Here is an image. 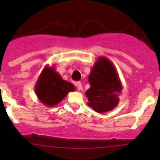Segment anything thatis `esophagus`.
I'll return each instance as SVG.
<instances>
[{
	"mask_svg": "<svg viewBox=\"0 0 160 160\" xmlns=\"http://www.w3.org/2000/svg\"><path fill=\"white\" fill-rule=\"evenodd\" d=\"M76 87H77L78 90H83V86H82V83H80V82H77V83H76Z\"/></svg>",
	"mask_w": 160,
	"mask_h": 160,
	"instance_id": "1",
	"label": "esophagus"
}]
</instances>
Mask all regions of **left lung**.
Masks as SVG:
<instances>
[{
	"mask_svg": "<svg viewBox=\"0 0 160 160\" xmlns=\"http://www.w3.org/2000/svg\"><path fill=\"white\" fill-rule=\"evenodd\" d=\"M90 88L86 91L88 105L98 113L112 111L118 104L122 82L114 64L104 56L94 62L88 76Z\"/></svg>",
	"mask_w": 160,
	"mask_h": 160,
	"instance_id": "obj_1",
	"label": "left lung"
}]
</instances>
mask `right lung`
Wrapping results in <instances>:
<instances>
[{
    "label": "right lung",
    "instance_id": "add662e5",
    "mask_svg": "<svg viewBox=\"0 0 160 160\" xmlns=\"http://www.w3.org/2000/svg\"><path fill=\"white\" fill-rule=\"evenodd\" d=\"M76 90L72 83L63 80L53 66H46L35 85V91L42 104L54 107Z\"/></svg>",
    "mask_w": 160,
    "mask_h": 160
}]
</instances>
